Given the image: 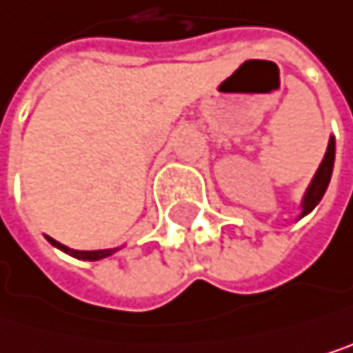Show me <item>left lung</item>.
Returning a JSON list of instances; mask_svg holds the SVG:
<instances>
[{
    "label": "left lung",
    "instance_id": "1",
    "mask_svg": "<svg viewBox=\"0 0 353 353\" xmlns=\"http://www.w3.org/2000/svg\"><path fill=\"white\" fill-rule=\"evenodd\" d=\"M332 164H334V139L328 141V149H326L324 160H322V164H320L312 185L307 187V193H305V198H303V214L312 212L316 208V204L322 200L324 191L328 187V181H330V174H332Z\"/></svg>",
    "mask_w": 353,
    "mask_h": 353
}]
</instances>
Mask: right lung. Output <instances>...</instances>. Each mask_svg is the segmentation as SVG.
I'll return each instance as SVG.
<instances>
[{"label": "right lung", "mask_w": 353, "mask_h": 353, "mask_svg": "<svg viewBox=\"0 0 353 353\" xmlns=\"http://www.w3.org/2000/svg\"><path fill=\"white\" fill-rule=\"evenodd\" d=\"M48 240H50V244H54L57 248L69 252V254L75 256V259H83V261H99V259H105V256H109L111 252H115V248H109V250H73V248H67V246H63L61 242L52 240V238H48Z\"/></svg>", "instance_id": "obj_1"}]
</instances>
